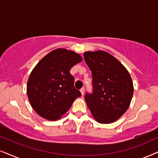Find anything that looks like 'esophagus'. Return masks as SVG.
Returning a JSON list of instances; mask_svg holds the SVG:
<instances>
[{
	"instance_id": "34e87169",
	"label": "esophagus",
	"mask_w": 158,
	"mask_h": 158,
	"mask_svg": "<svg viewBox=\"0 0 158 158\" xmlns=\"http://www.w3.org/2000/svg\"><path fill=\"white\" fill-rule=\"evenodd\" d=\"M80 92H81V95H84V94H85V88H81V89H80Z\"/></svg>"
}]
</instances>
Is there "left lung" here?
Listing matches in <instances>:
<instances>
[{
  "mask_svg": "<svg viewBox=\"0 0 158 158\" xmlns=\"http://www.w3.org/2000/svg\"><path fill=\"white\" fill-rule=\"evenodd\" d=\"M85 60L92 71L94 90L85 100L92 117L100 123L116 121L124 114L134 93L131 77L126 67L103 50L87 51Z\"/></svg>",
  "mask_w": 158,
  "mask_h": 158,
  "instance_id": "obj_1",
  "label": "left lung"
}]
</instances>
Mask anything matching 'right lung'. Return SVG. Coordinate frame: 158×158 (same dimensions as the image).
<instances>
[{
    "mask_svg": "<svg viewBox=\"0 0 158 158\" xmlns=\"http://www.w3.org/2000/svg\"><path fill=\"white\" fill-rule=\"evenodd\" d=\"M82 61L79 54L58 48L40 60L29 75L27 94L31 107L40 116L56 121L69 110L81 92L74 88L70 69Z\"/></svg>",
    "mask_w": 158,
    "mask_h": 158,
    "instance_id": "right-lung-1",
    "label": "right lung"
}]
</instances>
